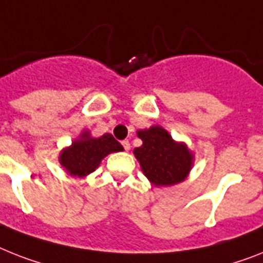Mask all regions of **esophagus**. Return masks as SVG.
<instances>
[{"label": "esophagus", "mask_w": 263, "mask_h": 263, "mask_svg": "<svg viewBox=\"0 0 263 263\" xmlns=\"http://www.w3.org/2000/svg\"><path fill=\"white\" fill-rule=\"evenodd\" d=\"M122 146H123V149H125V151H129L130 149V142L127 140H125V141H122Z\"/></svg>", "instance_id": "obj_1"}]
</instances>
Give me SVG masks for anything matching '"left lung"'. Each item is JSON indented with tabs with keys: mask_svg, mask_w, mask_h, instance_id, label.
<instances>
[{
	"mask_svg": "<svg viewBox=\"0 0 263 263\" xmlns=\"http://www.w3.org/2000/svg\"><path fill=\"white\" fill-rule=\"evenodd\" d=\"M142 146L134 149L145 176L155 185H173L183 181L192 166L194 156L184 144H176L168 132L160 126L140 130Z\"/></svg>",
	"mask_w": 263,
	"mask_h": 263,
	"instance_id": "obj_1",
	"label": "left lung"
}]
</instances>
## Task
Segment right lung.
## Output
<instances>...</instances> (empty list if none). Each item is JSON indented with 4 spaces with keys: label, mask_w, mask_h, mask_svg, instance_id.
Instances as JSON below:
<instances>
[{
    "label": "right lung",
    "mask_w": 263,
    "mask_h": 263,
    "mask_svg": "<svg viewBox=\"0 0 263 263\" xmlns=\"http://www.w3.org/2000/svg\"><path fill=\"white\" fill-rule=\"evenodd\" d=\"M121 151H123L122 145L111 134L92 138L88 133H83L79 140L73 141L71 146L63 151L60 162L71 175L82 177L94 172L102 158L108 153Z\"/></svg>",
    "instance_id": "1"
}]
</instances>
